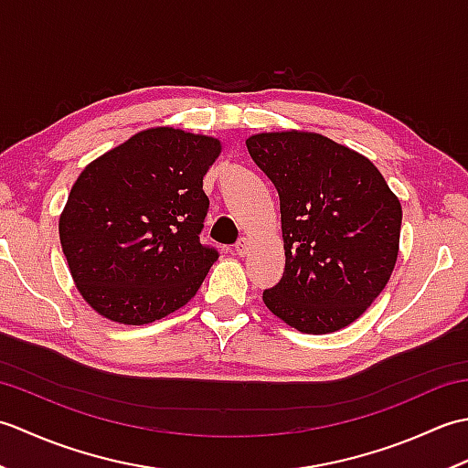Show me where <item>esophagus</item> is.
I'll use <instances>...</instances> for the list:
<instances>
[{"label":"esophagus","instance_id":"34e87169","mask_svg":"<svg viewBox=\"0 0 468 468\" xmlns=\"http://www.w3.org/2000/svg\"><path fill=\"white\" fill-rule=\"evenodd\" d=\"M235 251H237V255H247V251H250V239H247V237H241L239 241L235 243Z\"/></svg>","mask_w":468,"mask_h":468}]
</instances>
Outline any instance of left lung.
Listing matches in <instances>:
<instances>
[{
	"label": "left lung",
	"instance_id": "1",
	"mask_svg": "<svg viewBox=\"0 0 468 468\" xmlns=\"http://www.w3.org/2000/svg\"><path fill=\"white\" fill-rule=\"evenodd\" d=\"M245 144L280 195L285 270L265 305L303 334L342 330L390 280L399 198L366 156L322 134L263 133Z\"/></svg>",
	"mask_w": 468,
	"mask_h": 468
}]
</instances>
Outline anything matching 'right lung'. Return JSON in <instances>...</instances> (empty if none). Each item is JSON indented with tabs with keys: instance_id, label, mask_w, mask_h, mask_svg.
I'll return each mask as SVG.
<instances>
[{
	"instance_id": "obj_1",
	"label": "right lung",
	"mask_w": 468,
	"mask_h": 468,
	"mask_svg": "<svg viewBox=\"0 0 468 468\" xmlns=\"http://www.w3.org/2000/svg\"><path fill=\"white\" fill-rule=\"evenodd\" d=\"M221 153L211 136L148 128L78 176L59 243L76 287L108 320L143 325L183 307L218 251L201 243L203 176Z\"/></svg>"
}]
</instances>
